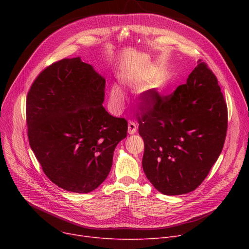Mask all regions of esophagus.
Instances as JSON below:
<instances>
[{
  "instance_id": "obj_1",
  "label": "esophagus",
  "mask_w": 249,
  "mask_h": 249,
  "mask_svg": "<svg viewBox=\"0 0 249 249\" xmlns=\"http://www.w3.org/2000/svg\"><path fill=\"white\" fill-rule=\"evenodd\" d=\"M137 131V125L133 122V121H130L128 123V133L129 134H135Z\"/></svg>"
}]
</instances>
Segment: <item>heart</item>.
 <instances>
[{
	"mask_svg": "<svg viewBox=\"0 0 249 249\" xmlns=\"http://www.w3.org/2000/svg\"><path fill=\"white\" fill-rule=\"evenodd\" d=\"M153 75L150 74H133V73H125L122 76V82L130 88H136L144 85L148 81H150ZM166 86V81L164 78L162 80L155 81L150 89L153 90L154 94H160L163 91ZM125 102V95L122 89L118 85H113L109 89V105L113 112H119L122 108Z\"/></svg>",
	"mask_w": 249,
	"mask_h": 249,
	"instance_id": "b5f03b06",
	"label": "heart"
}]
</instances>
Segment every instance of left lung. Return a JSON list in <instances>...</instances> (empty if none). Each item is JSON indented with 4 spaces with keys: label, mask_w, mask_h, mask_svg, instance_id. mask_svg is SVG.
Instances as JSON below:
<instances>
[{
    "label": "left lung",
    "mask_w": 249,
    "mask_h": 249,
    "mask_svg": "<svg viewBox=\"0 0 249 249\" xmlns=\"http://www.w3.org/2000/svg\"><path fill=\"white\" fill-rule=\"evenodd\" d=\"M146 97L153 107L138 119L143 171L161 194H188L202 184L224 145L227 106L217 78L199 62L171 96L149 90Z\"/></svg>",
    "instance_id": "left-lung-1"
}]
</instances>
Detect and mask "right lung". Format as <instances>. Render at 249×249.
Listing matches in <instances>:
<instances>
[{
    "label": "right lung",
    "instance_id": "right-lung-1",
    "mask_svg": "<svg viewBox=\"0 0 249 249\" xmlns=\"http://www.w3.org/2000/svg\"><path fill=\"white\" fill-rule=\"evenodd\" d=\"M105 78L81 57L64 58L34 81L26 101L30 146L44 174L59 188L89 193L107 178L124 118L102 106Z\"/></svg>",
    "mask_w": 249,
    "mask_h": 249
}]
</instances>
